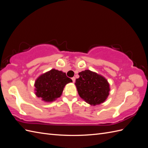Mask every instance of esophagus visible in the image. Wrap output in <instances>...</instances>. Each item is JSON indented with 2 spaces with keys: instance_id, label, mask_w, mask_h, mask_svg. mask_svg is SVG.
Here are the masks:
<instances>
[{
  "instance_id": "obj_1",
  "label": "esophagus",
  "mask_w": 148,
  "mask_h": 148,
  "mask_svg": "<svg viewBox=\"0 0 148 148\" xmlns=\"http://www.w3.org/2000/svg\"><path fill=\"white\" fill-rule=\"evenodd\" d=\"M71 79H72L73 83H75V77H73L72 78H71Z\"/></svg>"
}]
</instances>
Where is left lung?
I'll return each instance as SVG.
<instances>
[{
	"label": "left lung",
	"instance_id": "8db88e82",
	"mask_svg": "<svg viewBox=\"0 0 148 148\" xmlns=\"http://www.w3.org/2000/svg\"><path fill=\"white\" fill-rule=\"evenodd\" d=\"M75 83L79 97L91 106L99 105L109 95L110 84L107 79L95 71L85 70L78 73Z\"/></svg>",
	"mask_w": 148,
	"mask_h": 148
}]
</instances>
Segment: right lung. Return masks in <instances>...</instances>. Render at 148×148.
Wrapping results in <instances>:
<instances>
[{"label": "right lung", "mask_w": 148, "mask_h": 148, "mask_svg": "<svg viewBox=\"0 0 148 148\" xmlns=\"http://www.w3.org/2000/svg\"><path fill=\"white\" fill-rule=\"evenodd\" d=\"M72 82L62 71L52 69L42 73L34 83V92L38 97L46 102H51L61 96L66 84Z\"/></svg>", "instance_id": "right-lung-1"}]
</instances>
